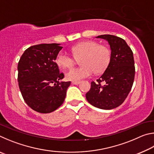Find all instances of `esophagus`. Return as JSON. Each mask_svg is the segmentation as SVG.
<instances>
[{
	"label": "esophagus",
	"mask_w": 154,
	"mask_h": 154,
	"mask_svg": "<svg viewBox=\"0 0 154 154\" xmlns=\"http://www.w3.org/2000/svg\"><path fill=\"white\" fill-rule=\"evenodd\" d=\"M80 83L79 81H72V84H74V85H78Z\"/></svg>",
	"instance_id": "1"
}]
</instances>
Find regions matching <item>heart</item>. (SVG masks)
Listing matches in <instances>:
<instances>
[{"label":"heart","instance_id":"1","mask_svg":"<svg viewBox=\"0 0 154 154\" xmlns=\"http://www.w3.org/2000/svg\"><path fill=\"white\" fill-rule=\"evenodd\" d=\"M72 56L64 51H60L56 58L58 66L62 69H69L79 60L82 66L73 68L66 73V78L70 81H79L89 77L95 73L105 71L111 58V51L107 46L99 45L94 41L81 42L71 48Z\"/></svg>","mask_w":154,"mask_h":154}]
</instances>
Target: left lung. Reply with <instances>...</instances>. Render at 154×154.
<instances>
[{
	"instance_id": "left-lung-1",
	"label": "left lung",
	"mask_w": 154,
	"mask_h": 154,
	"mask_svg": "<svg viewBox=\"0 0 154 154\" xmlns=\"http://www.w3.org/2000/svg\"><path fill=\"white\" fill-rule=\"evenodd\" d=\"M109 42L111 58L109 66L96 82H91L85 94L88 103L102 109L121 105L133 85L135 66L133 53L123 38L111 35L98 36Z\"/></svg>"
}]
</instances>
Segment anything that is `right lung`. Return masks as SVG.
Wrapping results in <instances>:
<instances>
[{
	"label": "right lung",
	"instance_id": "add662e5",
	"mask_svg": "<svg viewBox=\"0 0 154 154\" xmlns=\"http://www.w3.org/2000/svg\"><path fill=\"white\" fill-rule=\"evenodd\" d=\"M60 45L31 46L18 62L17 81L22 97L31 109L38 113H49L60 107L71 85V82H59L64 77L55 62L62 49Z\"/></svg>",
	"mask_w": 154,
	"mask_h": 154
}]
</instances>
